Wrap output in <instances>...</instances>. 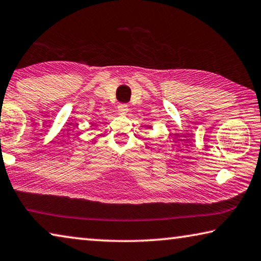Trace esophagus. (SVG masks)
I'll use <instances>...</instances> for the list:
<instances>
[{"mask_svg": "<svg viewBox=\"0 0 261 261\" xmlns=\"http://www.w3.org/2000/svg\"><path fill=\"white\" fill-rule=\"evenodd\" d=\"M117 109H118V113L119 114L125 115L127 111H129V107H127V105H125V103H121V105H118Z\"/></svg>", "mask_w": 261, "mask_h": 261, "instance_id": "esophagus-1", "label": "esophagus"}]
</instances>
